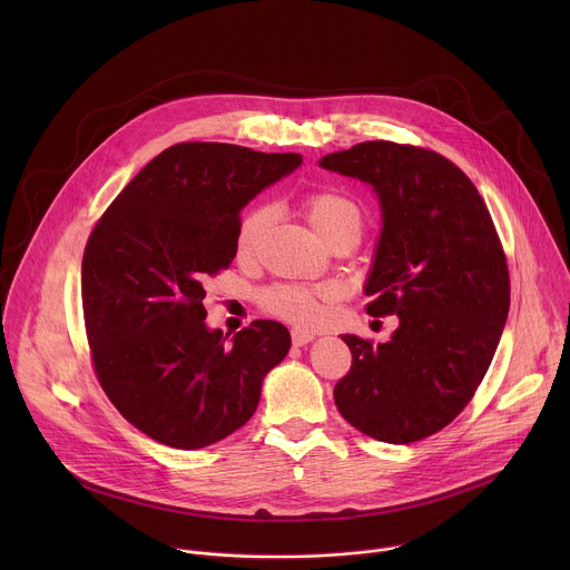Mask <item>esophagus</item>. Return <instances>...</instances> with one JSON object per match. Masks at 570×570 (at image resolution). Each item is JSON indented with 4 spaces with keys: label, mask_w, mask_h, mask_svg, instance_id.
Returning a JSON list of instances; mask_svg holds the SVG:
<instances>
[{
    "label": "esophagus",
    "mask_w": 570,
    "mask_h": 570,
    "mask_svg": "<svg viewBox=\"0 0 570 570\" xmlns=\"http://www.w3.org/2000/svg\"><path fill=\"white\" fill-rule=\"evenodd\" d=\"M313 338H315V336H313L311 332H304V330H293V332H291V341H293L295 347H304V345H308Z\"/></svg>",
    "instance_id": "34e87169"
}]
</instances>
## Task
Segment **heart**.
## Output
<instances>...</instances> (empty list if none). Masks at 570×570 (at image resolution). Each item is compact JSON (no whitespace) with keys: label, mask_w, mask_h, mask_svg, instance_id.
<instances>
[{"label":"heart","mask_w":570,"mask_h":570,"mask_svg":"<svg viewBox=\"0 0 570 570\" xmlns=\"http://www.w3.org/2000/svg\"><path fill=\"white\" fill-rule=\"evenodd\" d=\"M304 212L315 232L330 243L347 240L356 246L365 232L367 214L363 205L338 189H317L306 194ZM273 218L271 205H255L243 214L236 229V248L240 255H250ZM327 291L302 284H273L259 293V306L282 320L295 324H311L320 315V299Z\"/></svg>","instance_id":"b5f03b06"}]
</instances>
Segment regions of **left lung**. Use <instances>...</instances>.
I'll return each instance as SVG.
<instances>
[{
    "label": "left lung",
    "mask_w": 570,
    "mask_h": 570,
    "mask_svg": "<svg viewBox=\"0 0 570 570\" xmlns=\"http://www.w3.org/2000/svg\"><path fill=\"white\" fill-rule=\"evenodd\" d=\"M320 167L374 187L383 229L365 308L399 317L387 343L343 336L352 367L336 409L374 440H424L464 411L499 347L510 311L499 232L473 183L435 150L361 141Z\"/></svg>",
    "instance_id": "1"
}]
</instances>
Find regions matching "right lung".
<instances>
[{
	"label": "right lung",
	"mask_w": 570,
	"mask_h": 570,
	"mask_svg": "<svg viewBox=\"0 0 570 570\" xmlns=\"http://www.w3.org/2000/svg\"><path fill=\"white\" fill-rule=\"evenodd\" d=\"M302 165L297 153L183 141L161 150L97 220L80 295L95 374L115 409L174 449L246 424L291 336L255 320L232 345L209 332L205 282L236 255L238 212Z\"/></svg>",
	"instance_id": "add662e5"
}]
</instances>
